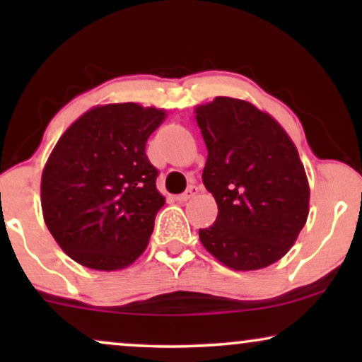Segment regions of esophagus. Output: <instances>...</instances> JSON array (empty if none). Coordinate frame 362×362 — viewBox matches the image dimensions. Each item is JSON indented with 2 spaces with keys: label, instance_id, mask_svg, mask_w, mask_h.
<instances>
[{
  "label": "esophagus",
  "instance_id": "1",
  "mask_svg": "<svg viewBox=\"0 0 362 362\" xmlns=\"http://www.w3.org/2000/svg\"><path fill=\"white\" fill-rule=\"evenodd\" d=\"M196 194H197V187H196V186H189L185 192H182V194L176 196V199L180 201V202H185V201L192 199V197H194Z\"/></svg>",
  "mask_w": 362,
  "mask_h": 362
}]
</instances>
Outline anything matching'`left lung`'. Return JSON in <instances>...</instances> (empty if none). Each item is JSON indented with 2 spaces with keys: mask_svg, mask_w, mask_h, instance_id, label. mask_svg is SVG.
<instances>
[{
  "mask_svg": "<svg viewBox=\"0 0 362 362\" xmlns=\"http://www.w3.org/2000/svg\"><path fill=\"white\" fill-rule=\"evenodd\" d=\"M207 146L202 171L217 219L199 229L209 254L237 272L279 262L298 239L310 212V185L295 143L254 103L216 97L194 108Z\"/></svg>",
  "mask_w": 362,
  "mask_h": 362,
  "instance_id": "8db88e82",
  "label": "left lung"
}]
</instances>
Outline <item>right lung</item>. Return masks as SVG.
Instances as JSON below:
<instances>
[{
    "mask_svg": "<svg viewBox=\"0 0 362 362\" xmlns=\"http://www.w3.org/2000/svg\"><path fill=\"white\" fill-rule=\"evenodd\" d=\"M140 103L95 105L54 146L41 177L44 222L59 247L87 269H127L150 242L165 196L146 140L166 120Z\"/></svg>",
    "mask_w": 362,
    "mask_h": 362,
    "instance_id": "1",
    "label": "right lung"
}]
</instances>
